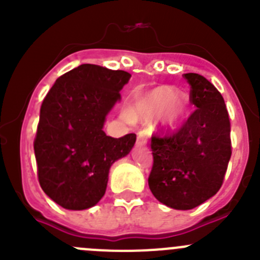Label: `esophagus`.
Returning a JSON list of instances; mask_svg holds the SVG:
<instances>
[{
    "instance_id": "esophagus-1",
    "label": "esophagus",
    "mask_w": 260,
    "mask_h": 260,
    "mask_svg": "<svg viewBox=\"0 0 260 260\" xmlns=\"http://www.w3.org/2000/svg\"><path fill=\"white\" fill-rule=\"evenodd\" d=\"M137 143H138V145H146V143H147V135L145 132L138 133Z\"/></svg>"
}]
</instances>
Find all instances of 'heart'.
I'll use <instances>...</instances> for the list:
<instances>
[{"instance_id":"1","label":"heart","mask_w":260,"mask_h":260,"mask_svg":"<svg viewBox=\"0 0 260 260\" xmlns=\"http://www.w3.org/2000/svg\"><path fill=\"white\" fill-rule=\"evenodd\" d=\"M190 107L186 94L177 93L174 86L161 85L138 96L132 104L131 115L137 119H149L162 111L161 119L166 125L177 124Z\"/></svg>"}]
</instances>
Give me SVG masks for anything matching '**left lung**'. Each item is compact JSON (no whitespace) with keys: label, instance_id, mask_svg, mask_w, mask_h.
I'll list each match as a JSON object with an SVG mask.
<instances>
[{"label":"left lung","instance_id":"8db88e82","mask_svg":"<svg viewBox=\"0 0 260 260\" xmlns=\"http://www.w3.org/2000/svg\"><path fill=\"white\" fill-rule=\"evenodd\" d=\"M183 77L196 109L175 132L159 128L152 135L148 186L159 203L190 210L221 187L232 140L229 113L220 91L203 75L187 73Z\"/></svg>","mask_w":260,"mask_h":260}]
</instances>
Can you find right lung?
I'll return each mask as SVG.
<instances>
[{
	"instance_id": "add662e5",
	"label": "right lung",
	"mask_w": 260,
	"mask_h": 260,
	"mask_svg": "<svg viewBox=\"0 0 260 260\" xmlns=\"http://www.w3.org/2000/svg\"><path fill=\"white\" fill-rule=\"evenodd\" d=\"M131 74L81 64L55 81L44 98L34 140L44 192L68 210H84L106 193L109 169L127 156L135 133L109 137L103 124Z\"/></svg>"
}]
</instances>
